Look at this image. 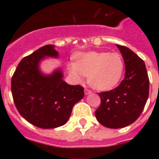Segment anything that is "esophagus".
I'll use <instances>...</instances> for the list:
<instances>
[{
    "instance_id": "esophagus-1",
    "label": "esophagus",
    "mask_w": 159,
    "mask_h": 159,
    "mask_svg": "<svg viewBox=\"0 0 159 159\" xmlns=\"http://www.w3.org/2000/svg\"><path fill=\"white\" fill-rule=\"evenodd\" d=\"M84 93H85V94L87 95V94H89V93H92V91L89 89H84Z\"/></svg>"
}]
</instances>
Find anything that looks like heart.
Instances as JSON below:
<instances>
[{"instance_id": "b5f03b06", "label": "heart", "mask_w": 159, "mask_h": 159, "mask_svg": "<svg viewBox=\"0 0 159 159\" xmlns=\"http://www.w3.org/2000/svg\"><path fill=\"white\" fill-rule=\"evenodd\" d=\"M69 70L78 82L83 81V76H88V82L94 89L109 90L119 82L123 60L117 52H86L70 65Z\"/></svg>"}]
</instances>
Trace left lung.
<instances>
[{"label": "left lung", "instance_id": "obj_1", "mask_svg": "<svg viewBox=\"0 0 159 159\" xmlns=\"http://www.w3.org/2000/svg\"><path fill=\"white\" fill-rule=\"evenodd\" d=\"M125 64V76L119 86L99 93L100 107L95 111L98 122L110 129H120L140 117L149 95V78L146 65L136 53L117 45Z\"/></svg>", "mask_w": 159, "mask_h": 159}]
</instances>
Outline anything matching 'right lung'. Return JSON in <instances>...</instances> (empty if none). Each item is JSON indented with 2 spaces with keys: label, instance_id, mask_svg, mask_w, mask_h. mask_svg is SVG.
I'll return each mask as SVG.
<instances>
[{
  "label": "right lung",
  "instance_id": "add662e5",
  "mask_svg": "<svg viewBox=\"0 0 159 159\" xmlns=\"http://www.w3.org/2000/svg\"><path fill=\"white\" fill-rule=\"evenodd\" d=\"M54 46H43L19 62L11 83L12 98L24 118L42 129L62 126L69 119L74 105L84 96L80 85H69L61 70L45 76L39 63L45 57L57 58Z\"/></svg>",
  "mask_w": 159,
  "mask_h": 159
}]
</instances>
